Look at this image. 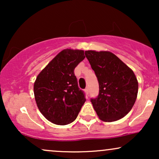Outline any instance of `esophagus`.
<instances>
[{
	"label": "esophagus",
	"mask_w": 159,
	"mask_h": 159,
	"mask_svg": "<svg viewBox=\"0 0 159 159\" xmlns=\"http://www.w3.org/2000/svg\"><path fill=\"white\" fill-rule=\"evenodd\" d=\"M84 90H85V93H87V94H89V87H86Z\"/></svg>",
	"instance_id": "obj_1"
}]
</instances>
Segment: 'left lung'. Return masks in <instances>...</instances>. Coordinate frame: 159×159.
<instances>
[{"label": "left lung", "mask_w": 159, "mask_h": 159, "mask_svg": "<svg viewBox=\"0 0 159 159\" xmlns=\"http://www.w3.org/2000/svg\"><path fill=\"white\" fill-rule=\"evenodd\" d=\"M85 56L99 85L98 96L90 99L98 117L105 122L124 117L132 110L138 96L135 75L111 52L86 51Z\"/></svg>", "instance_id": "8db88e82"}]
</instances>
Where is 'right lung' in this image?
<instances>
[{
    "mask_svg": "<svg viewBox=\"0 0 159 159\" xmlns=\"http://www.w3.org/2000/svg\"><path fill=\"white\" fill-rule=\"evenodd\" d=\"M84 58V51L64 49L38 75L34 86L35 100L48 121L64 125L77 118L86 98L74 70Z\"/></svg>",
    "mask_w": 159,
    "mask_h": 159,
    "instance_id": "right-lung-1",
    "label": "right lung"
}]
</instances>
